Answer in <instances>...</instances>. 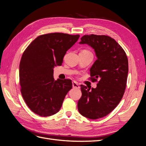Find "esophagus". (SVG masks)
Returning <instances> with one entry per match:
<instances>
[{
  "label": "esophagus",
  "instance_id": "esophagus-1",
  "mask_svg": "<svg viewBox=\"0 0 146 146\" xmlns=\"http://www.w3.org/2000/svg\"><path fill=\"white\" fill-rule=\"evenodd\" d=\"M72 88L74 89H80V86L78 85V84L75 82H72Z\"/></svg>",
  "mask_w": 146,
  "mask_h": 146
}]
</instances>
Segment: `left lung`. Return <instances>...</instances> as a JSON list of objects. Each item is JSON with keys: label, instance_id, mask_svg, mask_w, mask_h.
<instances>
[{"label": "left lung", "instance_id": "1", "mask_svg": "<svg viewBox=\"0 0 146 146\" xmlns=\"http://www.w3.org/2000/svg\"><path fill=\"white\" fill-rule=\"evenodd\" d=\"M80 44H86L95 52L97 60L90 69L92 81H99L90 90L81 85L82 95L78 102L80 113L89 119L106 116L121 101L126 86L128 60L121 46L107 36L86 35Z\"/></svg>", "mask_w": 146, "mask_h": 146}]
</instances>
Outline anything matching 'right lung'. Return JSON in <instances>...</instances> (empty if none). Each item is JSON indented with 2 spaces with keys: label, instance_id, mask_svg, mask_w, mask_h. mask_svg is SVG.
Here are the masks:
<instances>
[{
  "label": "right lung",
  "instance_id": "right-lung-1",
  "mask_svg": "<svg viewBox=\"0 0 146 146\" xmlns=\"http://www.w3.org/2000/svg\"><path fill=\"white\" fill-rule=\"evenodd\" d=\"M79 35L50 33L37 37L23 52L19 65L22 97L29 108L42 117L56 113L72 87L71 80H54V68L61 65Z\"/></svg>",
  "mask_w": 146,
  "mask_h": 146
}]
</instances>
